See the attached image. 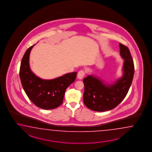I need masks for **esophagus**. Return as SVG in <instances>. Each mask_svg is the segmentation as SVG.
<instances>
[{
	"label": "esophagus",
	"instance_id": "34e87169",
	"mask_svg": "<svg viewBox=\"0 0 152 152\" xmlns=\"http://www.w3.org/2000/svg\"><path fill=\"white\" fill-rule=\"evenodd\" d=\"M85 75V71H83V70H81V71H80L78 72V74H77V78H78V79L81 80V79H82L83 77H84Z\"/></svg>",
	"mask_w": 152,
	"mask_h": 152
}]
</instances>
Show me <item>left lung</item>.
<instances>
[{"mask_svg": "<svg viewBox=\"0 0 152 152\" xmlns=\"http://www.w3.org/2000/svg\"><path fill=\"white\" fill-rule=\"evenodd\" d=\"M119 48L120 55L124 60L121 78L111 85L104 83L93 75L83 79V102L92 111L104 112L113 109L125 98L131 87L134 72L133 60L126 46L119 43Z\"/></svg>", "mask_w": 152, "mask_h": 152, "instance_id": "obj_1", "label": "left lung"}]
</instances>
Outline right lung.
Instances as JSON below:
<instances>
[{
	"label": "right lung",
	"instance_id": "obj_1",
	"mask_svg": "<svg viewBox=\"0 0 152 152\" xmlns=\"http://www.w3.org/2000/svg\"><path fill=\"white\" fill-rule=\"evenodd\" d=\"M33 46L25 52L21 62L19 75L22 86L31 101L44 110H52L63 102L66 90L73 83L77 72L66 74L53 80H43L33 73L29 66V56Z\"/></svg>",
	"mask_w": 152,
	"mask_h": 152
}]
</instances>
